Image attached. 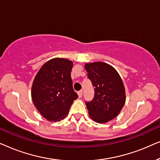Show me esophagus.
<instances>
[{"mask_svg":"<svg viewBox=\"0 0 160 160\" xmlns=\"http://www.w3.org/2000/svg\"><path fill=\"white\" fill-rule=\"evenodd\" d=\"M82 95H83L82 91H78V98H82Z\"/></svg>","mask_w":160,"mask_h":160,"instance_id":"esophagus-1","label":"esophagus"}]
</instances>
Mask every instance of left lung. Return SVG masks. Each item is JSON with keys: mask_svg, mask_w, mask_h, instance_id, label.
<instances>
[{"mask_svg": "<svg viewBox=\"0 0 160 160\" xmlns=\"http://www.w3.org/2000/svg\"><path fill=\"white\" fill-rule=\"evenodd\" d=\"M87 77L94 87L93 99L86 101L89 114L94 121L105 123L119 114L125 102V90L119 73L102 62L87 63Z\"/></svg>", "mask_w": 160, "mask_h": 160, "instance_id": "1", "label": "left lung"}]
</instances>
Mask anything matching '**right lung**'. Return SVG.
<instances>
[{
  "mask_svg": "<svg viewBox=\"0 0 160 160\" xmlns=\"http://www.w3.org/2000/svg\"><path fill=\"white\" fill-rule=\"evenodd\" d=\"M73 62L63 58L50 60L41 67L32 86V99L41 114L51 122L60 121L78 98L73 88Z\"/></svg>",
  "mask_w": 160,
  "mask_h": 160,
  "instance_id": "1",
  "label": "right lung"
}]
</instances>
